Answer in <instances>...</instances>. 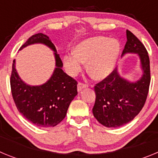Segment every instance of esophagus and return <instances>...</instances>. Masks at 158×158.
<instances>
[{"label": "esophagus", "mask_w": 158, "mask_h": 158, "mask_svg": "<svg viewBox=\"0 0 158 158\" xmlns=\"http://www.w3.org/2000/svg\"><path fill=\"white\" fill-rule=\"evenodd\" d=\"M87 87H88V85H86V84H83L81 83V82H79L77 85V91L78 92L81 91L82 89Z\"/></svg>", "instance_id": "obj_1"}]
</instances>
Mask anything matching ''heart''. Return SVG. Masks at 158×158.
<instances>
[{
	"mask_svg": "<svg viewBox=\"0 0 158 158\" xmlns=\"http://www.w3.org/2000/svg\"><path fill=\"white\" fill-rule=\"evenodd\" d=\"M120 44L115 39L105 36L89 38L75 47L74 53L65 54L63 62L65 70L74 77L82 70L87 62V71L96 80H103L112 72L118 54Z\"/></svg>",
	"mask_w": 158,
	"mask_h": 158,
	"instance_id": "1",
	"label": "heart"
}]
</instances>
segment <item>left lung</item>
<instances>
[{"label": "left lung", "mask_w": 158, "mask_h": 158, "mask_svg": "<svg viewBox=\"0 0 158 158\" xmlns=\"http://www.w3.org/2000/svg\"><path fill=\"white\" fill-rule=\"evenodd\" d=\"M127 41L122 53L137 54L140 58L142 77L131 82L122 77L117 68L94 88L95 118L106 127H118L134 119L146 103L150 83V58L140 40L127 30Z\"/></svg>", "instance_id": "8db88e82"}]
</instances>
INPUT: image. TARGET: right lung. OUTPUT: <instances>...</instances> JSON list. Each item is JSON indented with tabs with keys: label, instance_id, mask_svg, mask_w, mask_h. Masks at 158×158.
<instances>
[{
	"label": "right lung",
	"instance_id": "right-lung-1",
	"mask_svg": "<svg viewBox=\"0 0 158 158\" xmlns=\"http://www.w3.org/2000/svg\"><path fill=\"white\" fill-rule=\"evenodd\" d=\"M42 43L54 51L55 69L52 76L41 85H29L22 81L13 60L10 85L12 97L18 111L35 126L55 127L66 115L71 101L77 95V82L62 70V60L49 37L43 33L32 35L20 47Z\"/></svg>",
	"mask_w": 158,
	"mask_h": 158
}]
</instances>
